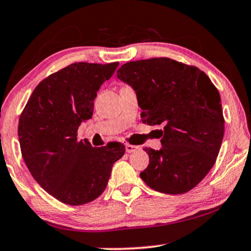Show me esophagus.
<instances>
[{
  "mask_svg": "<svg viewBox=\"0 0 251 251\" xmlns=\"http://www.w3.org/2000/svg\"><path fill=\"white\" fill-rule=\"evenodd\" d=\"M125 148H126V151H127V153H133V151H138V149H139L138 146L131 145V144H126L125 145Z\"/></svg>",
  "mask_w": 251,
  "mask_h": 251,
  "instance_id": "1",
  "label": "esophagus"
}]
</instances>
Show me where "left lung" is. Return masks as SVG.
<instances>
[{"mask_svg": "<svg viewBox=\"0 0 251 251\" xmlns=\"http://www.w3.org/2000/svg\"><path fill=\"white\" fill-rule=\"evenodd\" d=\"M117 77L134 89L147 125H163L162 148H145L149 164L140 177L168 195L198 185L214 166L225 132L218 89L195 66L169 58L125 63Z\"/></svg>", "mask_w": 251, "mask_h": 251, "instance_id": "left-lung-1", "label": "left lung"}]
</instances>
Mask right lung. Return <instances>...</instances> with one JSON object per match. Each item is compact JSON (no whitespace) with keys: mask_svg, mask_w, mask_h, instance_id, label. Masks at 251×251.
I'll use <instances>...</instances> for the list:
<instances>
[{"mask_svg":"<svg viewBox=\"0 0 251 251\" xmlns=\"http://www.w3.org/2000/svg\"><path fill=\"white\" fill-rule=\"evenodd\" d=\"M119 62H75L44 78L33 90L18 123L22 156L36 182L63 204L83 205L105 190L112 166L125 146L93 147L77 129L90 119L103 82Z\"/></svg>","mask_w":251,"mask_h":251,"instance_id":"right-lung-1","label":"right lung"}]
</instances>
